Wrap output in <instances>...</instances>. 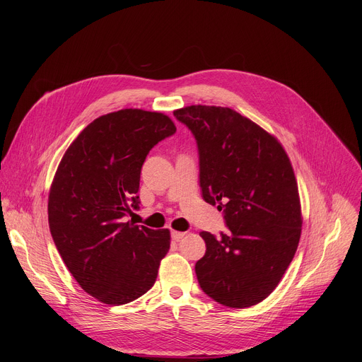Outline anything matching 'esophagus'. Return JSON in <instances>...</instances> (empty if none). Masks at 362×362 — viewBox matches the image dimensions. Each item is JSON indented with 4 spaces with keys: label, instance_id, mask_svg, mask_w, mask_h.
<instances>
[{
    "label": "esophagus",
    "instance_id": "esophagus-1",
    "mask_svg": "<svg viewBox=\"0 0 362 362\" xmlns=\"http://www.w3.org/2000/svg\"><path fill=\"white\" fill-rule=\"evenodd\" d=\"M185 232H177V230H172V239L173 240H176V242H179L180 239H183L185 238Z\"/></svg>",
    "mask_w": 362,
    "mask_h": 362
}]
</instances>
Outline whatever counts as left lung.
Returning a JSON list of instances; mask_svg holds the SVG:
<instances>
[{"mask_svg":"<svg viewBox=\"0 0 362 362\" xmlns=\"http://www.w3.org/2000/svg\"><path fill=\"white\" fill-rule=\"evenodd\" d=\"M193 133L204 202L218 204L229 229L200 232L206 253L194 271L203 292L229 308L262 302L296 252L302 216L298 183L282 144L229 107L173 112Z\"/></svg>","mask_w":362,"mask_h":362,"instance_id":"obj_1","label":"left lung"}]
</instances>
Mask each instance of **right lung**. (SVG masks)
I'll return each instance as SVG.
<instances>
[{"instance_id":"1","label":"right lung","mask_w":362,"mask_h":362,"mask_svg":"<svg viewBox=\"0 0 362 362\" xmlns=\"http://www.w3.org/2000/svg\"><path fill=\"white\" fill-rule=\"evenodd\" d=\"M175 132L163 113H109L77 136L57 168L48 194L49 232L70 274L103 303H129L156 282L170 232L126 222V216L139 209L148 151Z\"/></svg>"}]
</instances>
